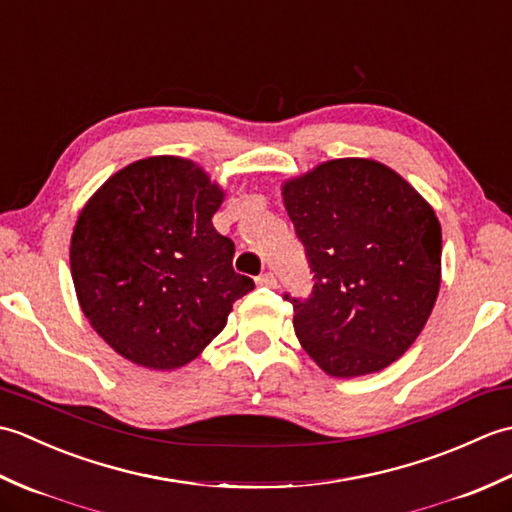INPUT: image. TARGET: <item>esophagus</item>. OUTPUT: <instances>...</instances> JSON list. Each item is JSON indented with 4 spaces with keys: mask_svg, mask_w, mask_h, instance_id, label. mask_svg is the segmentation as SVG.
Wrapping results in <instances>:
<instances>
[{
    "mask_svg": "<svg viewBox=\"0 0 512 512\" xmlns=\"http://www.w3.org/2000/svg\"><path fill=\"white\" fill-rule=\"evenodd\" d=\"M257 284H259V286L275 288V286H277V277H275V273H270V270H266V273H262V275L257 277Z\"/></svg>",
    "mask_w": 512,
    "mask_h": 512,
    "instance_id": "esophagus-1",
    "label": "esophagus"
}]
</instances>
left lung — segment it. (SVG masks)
Here are the masks:
<instances>
[{"instance_id":"8db88e82","label":"left lung","mask_w":512,"mask_h":512,"mask_svg":"<svg viewBox=\"0 0 512 512\" xmlns=\"http://www.w3.org/2000/svg\"><path fill=\"white\" fill-rule=\"evenodd\" d=\"M314 273L295 308L297 339L325 374L385 369L418 339L440 290L442 228L396 171L365 158L323 162L284 184Z\"/></svg>"}]
</instances>
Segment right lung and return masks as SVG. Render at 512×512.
I'll return each mask as SVG.
<instances>
[{
	"label": "right lung",
	"mask_w": 512,
	"mask_h": 512,
	"mask_svg": "<svg viewBox=\"0 0 512 512\" xmlns=\"http://www.w3.org/2000/svg\"><path fill=\"white\" fill-rule=\"evenodd\" d=\"M224 191L191 160L132 162L76 220L70 268L81 310L127 361L176 369L224 330L255 281L233 270L235 244L213 228Z\"/></svg>",
	"instance_id": "right-lung-1"
}]
</instances>
